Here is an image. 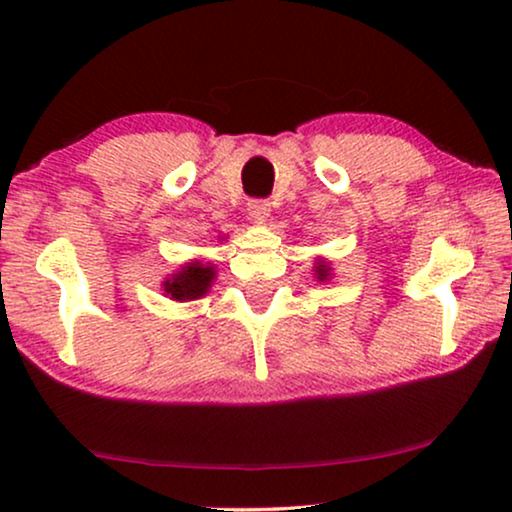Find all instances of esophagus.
Instances as JSON below:
<instances>
[{
    "label": "esophagus",
    "mask_w": 512,
    "mask_h": 512,
    "mask_svg": "<svg viewBox=\"0 0 512 512\" xmlns=\"http://www.w3.org/2000/svg\"><path fill=\"white\" fill-rule=\"evenodd\" d=\"M270 212H272V209H270L268 200H251L247 205V214H249L251 221H258V223L268 221Z\"/></svg>",
    "instance_id": "esophagus-1"
}]
</instances>
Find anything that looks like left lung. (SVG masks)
<instances>
[{
	"label": "left lung",
	"mask_w": 512,
	"mask_h": 512,
	"mask_svg": "<svg viewBox=\"0 0 512 512\" xmlns=\"http://www.w3.org/2000/svg\"><path fill=\"white\" fill-rule=\"evenodd\" d=\"M317 275H319V279H326V277H328V268H326V265H319Z\"/></svg>",
	"instance_id": "left-lung-1"
}]
</instances>
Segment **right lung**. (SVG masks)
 <instances>
[{"instance_id":"add662e5","label":"right lung","mask_w":512,"mask_h":512,"mask_svg":"<svg viewBox=\"0 0 512 512\" xmlns=\"http://www.w3.org/2000/svg\"><path fill=\"white\" fill-rule=\"evenodd\" d=\"M212 279V268H202L200 263H191L179 275H174L172 282H165V291L172 293L174 300H193L205 296Z\"/></svg>"}]
</instances>
